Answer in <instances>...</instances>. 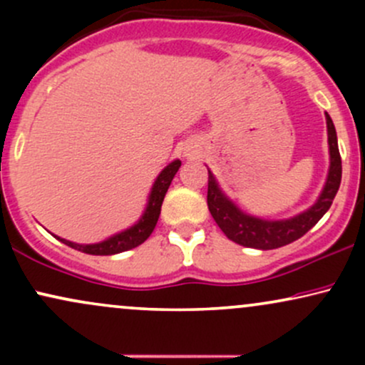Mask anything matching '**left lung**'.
I'll return each instance as SVG.
<instances>
[{
  "label": "left lung",
  "instance_id": "1",
  "mask_svg": "<svg viewBox=\"0 0 365 365\" xmlns=\"http://www.w3.org/2000/svg\"><path fill=\"white\" fill-rule=\"evenodd\" d=\"M326 123H328V142H329V154H331V166L328 182H326L324 190L317 202L302 212V215L292 217L284 221H266L259 217L247 216L238 209L232 200H228L223 195V192L217 188L215 177L209 171L207 178V206L212 217L223 230V233L230 240L244 247H252V249L271 250L278 247L288 245L292 242L299 240L304 237L309 230L312 228L317 221L324 216L333 204L334 195L341 182V156L338 150L336 130H334L333 120L326 113Z\"/></svg>",
  "mask_w": 365,
  "mask_h": 365
}]
</instances>
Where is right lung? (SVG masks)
I'll use <instances>...</instances> for the list:
<instances>
[{
  "instance_id": "1",
  "label": "right lung",
  "mask_w": 365,
  "mask_h": 365,
  "mask_svg": "<svg viewBox=\"0 0 365 365\" xmlns=\"http://www.w3.org/2000/svg\"><path fill=\"white\" fill-rule=\"evenodd\" d=\"M180 166H182V161H173L171 165L166 166L165 170L159 173V177L153 185V192L149 195V204L148 209H145L144 216L140 217V221L137 225H133L132 228L125 230V232L118 233V235H113L108 240L99 242V244H92V245H81V244H73V242L63 240V238H58L61 240L63 244H66L68 247H72L75 250H81V252L86 254H92V255H111V254H118V252H125V250L133 249V247L144 244L148 240L150 233H153L154 226L158 223V217L161 215V204L163 199H165L166 192H168L171 180H173L175 175Z\"/></svg>"
}]
</instances>
